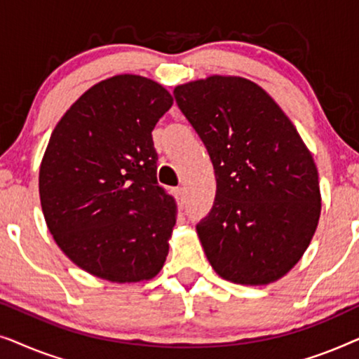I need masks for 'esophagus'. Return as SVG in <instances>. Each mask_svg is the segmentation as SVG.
Returning <instances> with one entry per match:
<instances>
[{
	"instance_id": "esophagus-1",
	"label": "esophagus",
	"mask_w": 359,
	"mask_h": 359,
	"mask_svg": "<svg viewBox=\"0 0 359 359\" xmlns=\"http://www.w3.org/2000/svg\"><path fill=\"white\" fill-rule=\"evenodd\" d=\"M173 194H175V198L178 199V203H183V201H184V188H175Z\"/></svg>"
}]
</instances>
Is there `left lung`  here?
<instances>
[{
	"label": "left lung",
	"instance_id": "left-lung-1",
	"mask_svg": "<svg viewBox=\"0 0 359 359\" xmlns=\"http://www.w3.org/2000/svg\"><path fill=\"white\" fill-rule=\"evenodd\" d=\"M173 95L217 183L212 209L196 225L205 257L227 281H276L301 259L320 217L311 151L273 97L245 78L210 76Z\"/></svg>",
	"mask_w": 359,
	"mask_h": 359
}]
</instances>
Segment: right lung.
<instances>
[{
	"mask_svg": "<svg viewBox=\"0 0 359 359\" xmlns=\"http://www.w3.org/2000/svg\"><path fill=\"white\" fill-rule=\"evenodd\" d=\"M171 104L158 83L117 75L52 132L39 173L43 217L62 252L97 278L135 283L163 268L178 210L156 181L151 130Z\"/></svg>",
	"mask_w": 359,
	"mask_h": 359,
	"instance_id": "add662e5",
	"label": "right lung"
}]
</instances>
